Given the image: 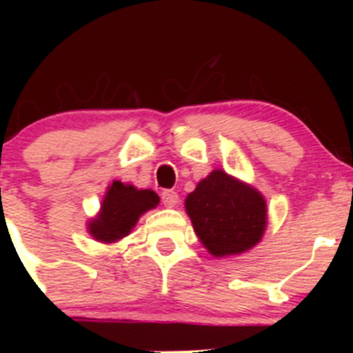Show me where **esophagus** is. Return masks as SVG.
Instances as JSON below:
<instances>
[{"instance_id": "34e87169", "label": "esophagus", "mask_w": 353, "mask_h": 353, "mask_svg": "<svg viewBox=\"0 0 353 353\" xmlns=\"http://www.w3.org/2000/svg\"><path fill=\"white\" fill-rule=\"evenodd\" d=\"M161 198H162V203H164V207H168V208H173L179 205V194H176L174 191H162Z\"/></svg>"}]
</instances>
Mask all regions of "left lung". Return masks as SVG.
Masks as SVG:
<instances>
[{"instance_id":"1","label":"left lung","mask_w":353,"mask_h":353,"mask_svg":"<svg viewBox=\"0 0 353 353\" xmlns=\"http://www.w3.org/2000/svg\"><path fill=\"white\" fill-rule=\"evenodd\" d=\"M185 210L199 242L212 256L249 251L267 228V201L254 187L214 170L185 198Z\"/></svg>"}]
</instances>
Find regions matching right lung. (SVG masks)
<instances>
[{
	"label": "right lung",
	"instance_id": "add662e5",
	"mask_svg": "<svg viewBox=\"0 0 353 353\" xmlns=\"http://www.w3.org/2000/svg\"><path fill=\"white\" fill-rule=\"evenodd\" d=\"M159 205V196L150 189H136L114 180L102 199L101 212L88 223V232L99 242L111 244L132 232L145 212Z\"/></svg>",
	"mask_w": 353,
	"mask_h": 353
}]
</instances>
